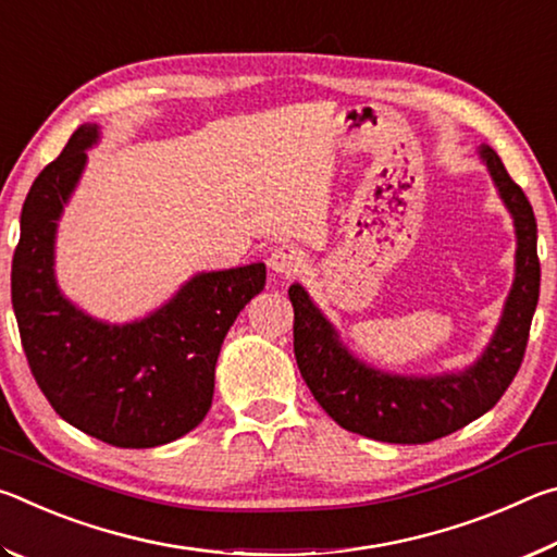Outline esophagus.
I'll use <instances>...</instances> for the list:
<instances>
[{
  "instance_id": "1",
  "label": "esophagus",
  "mask_w": 557,
  "mask_h": 557,
  "mask_svg": "<svg viewBox=\"0 0 557 557\" xmlns=\"http://www.w3.org/2000/svg\"><path fill=\"white\" fill-rule=\"evenodd\" d=\"M305 265H307L305 252L295 248V245H280V248L270 252V268L275 270L280 277H295Z\"/></svg>"
}]
</instances>
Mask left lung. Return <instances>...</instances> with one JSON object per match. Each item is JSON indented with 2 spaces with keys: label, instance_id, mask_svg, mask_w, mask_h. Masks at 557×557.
Here are the masks:
<instances>
[{
  "label": "left lung",
  "instance_id": "obj_1",
  "mask_svg": "<svg viewBox=\"0 0 557 557\" xmlns=\"http://www.w3.org/2000/svg\"><path fill=\"white\" fill-rule=\"evenodd\" d=\"M482 159L513 215L518 250L516 280L502 324L484 356L469 371L437 379H400L369 369L338 344L332 324L307 292L299 285L289 287L299 373L314 400L344 430L393 445H425L492 410L521 369L541 292V260L535 248L539 228L531 201L508 176L494 149L482 147Z\"/></svg>",
  "mask_w": 557,
  "mask_h": 557
}]
</instances>
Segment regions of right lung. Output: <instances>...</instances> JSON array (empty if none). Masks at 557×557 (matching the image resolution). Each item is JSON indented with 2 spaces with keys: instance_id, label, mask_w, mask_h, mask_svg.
I'll return each mask as SVG.
<instances>
[{
  "instance_id": "add662e5",
  "label": "right lung",
  "mask_w": 557,
  "mask_h": 557,
  "mask_svg": "<svg viewBox=\"0 0 557 557\" xmlns=\"http://www.w3.org/2000/svg\"><path fill=\"white\" fill-rule=\"evenodd\" d=\"M96 139V125H81L26 194L12 307L32 375L65 422L112 447H159L209 412L221 344L265 287V265L203 272L135 324H100L75 309L55 287L53 235Z\"/></svg>"
}]
</instances>
